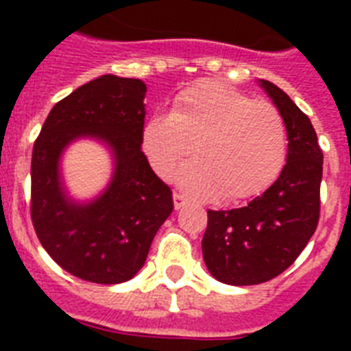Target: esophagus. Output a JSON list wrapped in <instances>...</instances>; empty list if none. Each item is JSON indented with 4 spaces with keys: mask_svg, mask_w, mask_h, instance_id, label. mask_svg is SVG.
I'll return each instance as SVG.
<instances>
[{
    "mask_svg": "<svg viewBox=\"0 0 351 351\" xmlns=\"http://www.w3.org/2000/svg\"><path fill=\"white\" fill-rule=\"evenodd\" d=\"M186 202H187V198H186V195H184V193H180V191L173 193V204H175L176 209H180Z\"/></svg>",
    "mask_w": 351,
    "mask_h": 351,
    "instance_id": "esophagus-1",
    "label": "esophagus"
}]
</instances>
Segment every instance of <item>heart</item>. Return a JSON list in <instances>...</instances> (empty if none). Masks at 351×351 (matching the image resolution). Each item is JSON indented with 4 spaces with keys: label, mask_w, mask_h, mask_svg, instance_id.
Here are the masks:
<instances>
[{
    "label": "heart",
    "mask_w": 351,
    "mask_h": 351,
    "mask_svg": "<svg viewBox=\"0 0 351 351\" xmlns=\"http://www.w3.org/2000/svg\"><path fill=\"white\" fill-rule=\"evenodd\" d=\"M191 143L197 156L178 171L182 189L234 202L277 178L288 156V129L269 101L202 82L182 90L169 114H154L142 131L143 151L160 176L173 173Z\"/></svg>",
    "instance_id": "1"
}]
</instances>
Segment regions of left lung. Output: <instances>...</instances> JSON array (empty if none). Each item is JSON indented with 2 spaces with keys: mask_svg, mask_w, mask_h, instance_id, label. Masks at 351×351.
Returning a JSON list of instances; mask_svg holds the SVG:
<instances>
[{
  "mask_svg": "<svg viewBox=\"0 0 351 351\" xmlns=\"http://www.w3.org/2000/svg\"><path fill=\"white\" fill-rule=\"evenodd\" d=\"M288 129L282 173L245 208L208 209L202 253L209 273L233 286H253L286 271L302 253L321 217L322 149L310 118L282 89L262 80Z\"/></svg>",
  "mask_w": 351,
  "mask_h": 351,
  "instance_id": "1",
  "label": "left lung"
}]
</instances>
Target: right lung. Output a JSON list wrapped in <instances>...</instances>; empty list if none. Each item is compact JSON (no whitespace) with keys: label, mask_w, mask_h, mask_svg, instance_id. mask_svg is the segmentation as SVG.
I'll use <instances>...</instances> for the list:
<instances>
[{"label":"right lung","mask_w":351,"mask_h":351,"mask_svg":"<svg viewBox=\"0 0 351 351\" xmlns=\"http://www.w3.org/2000/svg\"><path fill=\"white\" fill-rule=\"evenodd\" d=\"M142 80L106 74L52 107L30 164V219L41 245L74 277L96 284L125 282L147 258L154 234L173 211V193L142 151L145 118ZM78 136L113 149L117 169L110 189L87 206L69 203L57 160Z\"/></svg>","instance_id":"right-lung-1"}]
</instances>
